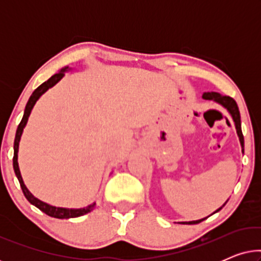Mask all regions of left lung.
Here are the masks:
<instances>
[{"label": "left lung", "instance_id": "8db88e82", "mask_svg": "<svg viewBox=\"0 0 261 261\" xmlns=\"http://www.w3.org/2000/svg\"><path fill=\"white\" fill-rule=\"evenodd\" d=\"M202 97L204 98V99H213V101H215L216 103H219V105H221V106L223 107V108H226L228 110V113L230 114L231 119H233L234 123H235V128H237V133H238L239 140H240V144H241V147H242V153H244V135H242V130H241L240 112H239L237 102H235L231 97H229V96H223V95L219 94V92H214V91H212V92H204ZM226 203H224V204H226ZM224 204L222 206H224ZM222 206L217 209L216 212H214L213 214L220 212V210L222 209ZM213 214H212V215H213ZM205 219H206V217H204V219H201V220L189 221V222H179V223H181V224H196V223L202 222V221H204Z\"/></svg>", "mask_w": 261, "mask_h": 261}]
</instances>
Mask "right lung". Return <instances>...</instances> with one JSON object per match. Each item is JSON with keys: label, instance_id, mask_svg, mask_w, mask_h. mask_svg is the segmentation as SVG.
Segmentation results:
<instances>
[{"label": "right lung", "instance_id": "add662e5", "mask_svg": "<svg viewBox=\"0 0 261 261\" xmlns=\"http://www.w3.org/2000/svg\"><path fill=\"white\" fill-rule=\"evenodd\" d=\"M67 70H70L69 67H67V66L64 67V69L60 70L58 73L53 74V76L49 78V80L44 82V83H42L40 87H38L33 91V94L31 95L30 99H28V102H27V105H26V108H24V113H23L22 120H21L19 127H17L16 134H15V140H14L13 167H14V171H15V174H16L17 179H19V183L21 185V189H22V192H23L24 197L28 199V202H30L31 204H33V205L37 206L38 209H40L42 213L46 214V215H48V216H51V217H56V219H72V217H78V216L85 215V214L90 213L91 210L95 208L96 203L94 202V203H92V204H89L88 206H85V208L69 209V208H62V206L51 205V204H48V203H45V202L40 201V199H39V198L34 197V196L30 192V190H28L26 185H24L22 177H21V172H20V169H19V163H17V152H19V144H20L21 135H22L23 128L26 127L28 117H30L31 112H32V109H33V107L35 106V103H37L38 99L41 97V95H44L45 92L48 90V89H51L52 87H55V85L58 83V82L62 80L64 76H65V72H66Z\"/></svg>", "mask_w": 261, "mask_h": 261}]
</instances>
